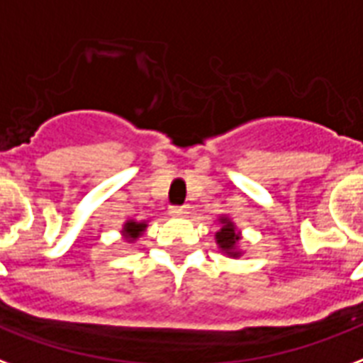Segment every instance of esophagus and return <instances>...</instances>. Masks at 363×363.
Returning a JSON list of instances; mask_svg holds the SVG:
<instances>
[{
  "mask_svg": "<svg viewBox=\"0 0 363 363\" xmlns=\"http://www.w3.org/2000/svg\"><path fill=\"white\" fill-rule=\"evenodd\" d=\"M169 215H173V217H186V215H188V207L186 206L169 207Z\"/></svg>",
  "mask_w": 363,
  "mask_h": 363,
  "instance_id": "obj_1",
  "label": "esophagus"
}]
</instances>
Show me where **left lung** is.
Instances as JSON below:
<instances>
[{
  "mask_svg": "<svg viewBox=\"0 0 363 363\" xmlns=\"http://www.w3.org/2000/svg\"><path fill=\"white\" fill-rule=\"evenodd\" d=\"M218 223H220V228L215 232V242H217L218 249H220L225 255L232 257V259L242 257V247H240L242 232L238 230L236 225H234V220L226 217V215L218 217Z\"/></svg>",
  "mask_w": 363,
  "mask_h": 363,
  "instance_id": "left-lung-1",
  "label": "left lung"
}]
</instances>
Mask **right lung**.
Returning a JSON list of instances; mask_svg holds the SVG:
<instances>
[{"label":"right lung","mask_w":363,"mask_h":363,"mask_svg":"<svg viewBox=\"0 0 363 363\" xmlns=\"http://www.w3.org/2000/svg\"><path fill=\"white\" fill-rule=\"evenodd\" d=\"M146 226H148L146 220H143V223H137L133 218L131 220H125V225L121 228V236L125 238L127 242H135V240H138V238L145 234Z\"/></svg>","instance_id":"right-lung-1"}]
</instances>
